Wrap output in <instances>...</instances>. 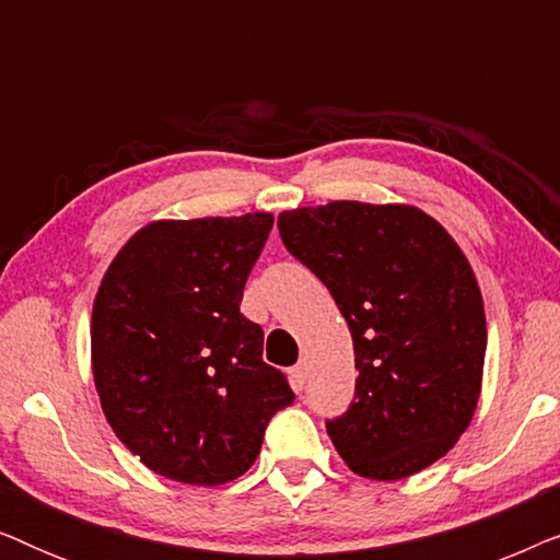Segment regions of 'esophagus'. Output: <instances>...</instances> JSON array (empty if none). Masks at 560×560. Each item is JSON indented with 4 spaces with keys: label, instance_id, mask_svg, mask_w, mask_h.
Instances as JSON below:
<instances>
[{
    "label": "esophagus",
    "instance_id": "34e87169",
    "mask_svg": "<svg viewBox=\"0 0 560 560\" xmlns=\"http://www.w3.org/2000/svg\"><path fill=\"white\" fill-rule=\"evenodd\" d=\"M290 382H293L295 389L305 387V366L303 364H295L293 370H290Z\"/></svg>",
    "mask_w": 560,
    "mask_h": 560
}]
</instances>
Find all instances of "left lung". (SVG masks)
<instances>
[{"instance_id": "1", "label": "left lung", "mask_w": 560, "mask_h": 560, "mask_svg": "<svg viewBox=\"0 0 560 560\" xmlns=\"http://www.w3.org/2000/svg\"><path fill=\"white\" fill-rule=\"evenodd\" d=\"M278 226L354 341V402L326 423L343 464L377 481L428 469L462 439L481 393L487 318L469 259L410 203L301 206Z\"/></svg>"}]
</instances>
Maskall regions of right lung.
I'll list each match as a JSON object with an SVG mask.
<instances>
[{
	"label": "right lung",
	"instance_id": "add662e5",
	"mask_svg": "<svg viewBox=\"0 0 560 560\" xmlns=\"http://www.w3.org/2000/svg\"><path fill=\"white\" fill-rule=\"evenodd\" d=\"M272 221L158 219L106 267L91 313L94 385L112 431L160 477L234 481L295 400L262 362V328L240 313Z\"/></svg>",
	"mask_w": 560,
	"mask_h": 560
}]
</instances>
